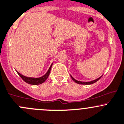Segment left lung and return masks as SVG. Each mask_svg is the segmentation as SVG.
Segmentation results:
<instances>
[{"mask_svg": "<svg viewBox=\"0 0 124 124\" xmlns=\"http://www.w3.org/2000/svg\"><path fill=\"white\" fill-rule=\"evenodd\" d=\"M70 77L72 78V79H73V81H74L76 83H77V84H87V85H89V84H93V83H96V81H98L99 80V79H100V78L102 77V76L101 77H100V78H97V79H95V80L93 81H89V82H83V81H77L75 79H74V78H73V77H72V75H70Z\"/></svg>", "mask_w": 124, "mask_h": 124, "instance_id": "8db88e82", "label": "left lung"}]
</instances>
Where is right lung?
<instances>
[{
	"label": "right lung",
	"mask_w": 124,
	"mask_h": 124,
	"mask_svg": "<svg viewBox=\"0 0 124 124\" xmlns=\"http://www.w3.org/2000/svg\"><path fill=\"white\" fill-rule=\"evenodd\" d=\"M52 64L51 65L50 67L49 68L47 72L43 76L41 77H39V78H32V77H25V76L23 75L21 73L18 72L17 71H16L17 73H18L19 76L22 78V79L24 81V82H26V83L29 84H32V85H38V84H42L47 79V78H48L50 72H51V67H52Z\"/></svg>",
	"instance_id": "add662e5"
}]
</instances>
